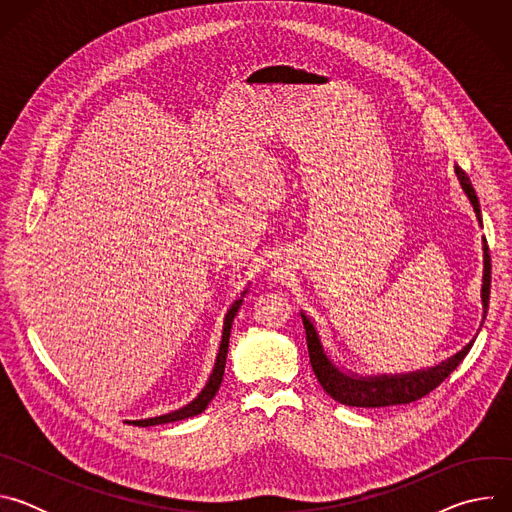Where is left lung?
<instances>
[{"instance_id": "8db88e82", "label": "left lung", "mask_w": 512, "mask_h": 512, "mask_svg": "<svg viewBox=\"0 0 512 512\" xmlns=\"http://www.w3.org/2000/svg\"><path fill=\"white\" fill-rule=\"evenodd\" d=\"M456 176L460 180V186L464 194L468 196L478 225L482 227V214H480V202L478 196L472 188L470 178L466 172L456 166ZM482 251H484V273H482V310L484 318L488 312V302H490V253L486 239H482ZM482 318V320H484ZM304 328H306V340H308V352H310V362L314 375L322 389L338 403L350 405V407H391V405H405L411 401H417L431 393L437 385H442L452 371H456L458 364L464 360V356L470 352L474 340L466 344L460 352L450 356L448 360L435 364L431 369H421L415 373H403V375H377V377H358L354 373L342 371L336 362L326 354L320 334L314 326V322L302 312Z\"/></svg>"}]
</instances>
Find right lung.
I'll list each match as a JSON object with an SVG mask.
<instances>
[{"mask_svg": "<svg viewBox=\"0 0 512 512\" xmlns=\"http://www.w3.org/2000/svg\"><path fill=\"white\" fill-rule=\"evenodd\" d=\"M247 294V289L241 294L239 300H235V304L227 310L225 314V322H223V336H221V346H218V354H216V360H214V367H212V373L204 385V389L198 393V397L194 401H190L186 407L178 409V411H172V413H166V415H160V417H150V419H137V421H129L131 425H139V427H148V425H160V423H172V421H180V419H188V417H194L198 413H202L208 403L214 399L218 387H221L223 383V375H225V364H227V352H229V338H231V328H233V320L243 304V298Z\"/></svg>", "mask_w": 512, "mask_h": 512, "instance_id": "add662e5", "label": "right lung"}]
</instances>
